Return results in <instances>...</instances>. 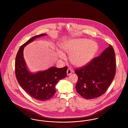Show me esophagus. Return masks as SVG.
<instances>
[{
    "label": "esophagus",
    "instance_id": "obj_1",
    "mask_svg": "<svg viewBox=\"0 0 128 128\" xmlns=\"http://www.w3.org/2000/svg\"><path fill=\"white\" fill-rule=\"evenodd\" d=\"M72 72H73V71L72 70H71L70 68H68L67 71V74L68 76L71 75Z\"/></svg>",
    "mask_w": 128,
    "mask_h": 128
}]
</instances>
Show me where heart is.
I'll use <instances>...</instances> for the list:
<instances>
[{
  "mask_svg": "<svg viewBox=\"0 0 128 128\" xmlns=\"http://www.w3.org/2000/svg\"><path fill=\"white\" fill-rule=\"evenodd\" d=\"M63 51L71 54L70 60L78 67L84 66L94 56L98 50L97 44L85 38H78L66 42L62 46ZM59 56L65 58V55L60 50L57 52Z\"/></svg>",
  "mask_w": 128,
  "mask_h": 128,
  "instance_id": "heart-1",
  "label": "heart"
}]
</instances>
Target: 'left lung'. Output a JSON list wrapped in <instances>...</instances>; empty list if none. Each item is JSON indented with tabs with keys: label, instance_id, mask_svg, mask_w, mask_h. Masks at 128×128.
Here are the masks:
<instances>
[{
	"label": "left lung",
	"instance_id": "1",
	"mask_svg": "<svg viewBox=\"0 0 128 128\" xmlns=\"http://www.w3.org/2000/svg\"><path fill=\"white\" fill-rule=\"evenodd\" d=\"M115 71V52L110 44L98 57L75 70L78 76L76 86L77 92L86 99L98 98L111 84Z\"/></svg>",
	"mask_w": 128,
	"mask_h": 128
}]
</instances>
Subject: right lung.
Returning <instances> with one entry per match:
<instances>
[{
	"mask_svg": "<svg viewBox=\"0 0 128 128\" xmlns=\"http://www.w3.org/2000/svg\"><path fill=\"white\" fill-rule=\"evenodd\" d=\"M46 35L35 36L22 44L17 53L15 60L16 80L22 88L35 99L44 101L50 99L56 92V86L58 82L67 76L68 67L58 68L52 67L45 71L32 73L29 71L24 57V48L35 39Z\"/></svg>",
	"mask_w": 128,
	"mask_h": 128,
	"instance_id": "right-lung-1",
	"label": "right lung"
}]
</instances>
